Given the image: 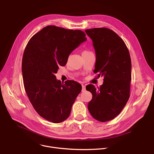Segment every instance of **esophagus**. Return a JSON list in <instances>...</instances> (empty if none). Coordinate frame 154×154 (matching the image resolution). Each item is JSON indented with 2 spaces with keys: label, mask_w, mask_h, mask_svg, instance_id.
I'll list each match as a JSON object with an SVG mask.
<instances>
[{
  "label": "esophagus",
  "mask_w": 154,
  "mask_h": 154,
  "mask_svg": "<svg viewBox=\"0 0 154 154\" xmlns=\"http://www.w3.org/2000/svg\"><path fill=\"white\" fill-rule=\"evenodd\" d=\"M82 91H85V89H86L85 86L84 85H82Z\"/></svg>",
  "instance_id": "34e87169"
}]
</instances>
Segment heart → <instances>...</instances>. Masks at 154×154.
Instances as JSON below:
<instances>
[{
	"label": "heart",
	"mask_w": 154,
	"mask_h": 154,
	"mask_svg": "<svg viewBox=\"0 0 154 154\" xmlns=\"http://www.w3.org/2000/svg\"><path fill=\"white\" fill-rule=\"evenodd\" d=\"M90 52H90V51H84L82 52V55H85V54H88V53H90Z\"/></svg>",
	"instance_id": "1"
}]
</instances>
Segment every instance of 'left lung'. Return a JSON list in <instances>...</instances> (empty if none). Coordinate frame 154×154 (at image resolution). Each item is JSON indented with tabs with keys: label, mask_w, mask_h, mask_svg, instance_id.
<instances>
[{
	"label": "left lung",
	"mask_w": 154,
	"mask_h": 154,
	"mask_svg": "<svg viewBox=\"0 0 154 154\" xmlns=\"http://www.w3.org/2000/svg\"><path fill=\"white\" fill-rule=\"evenodd\" d=\"M93 41L96 61L94 73L103 77L100 88L88 85L93 98L88 105L91 116L100 122L113 119L130 97L131 63L124 41L113 30L105 28L85 30Z\"/></svg>",
	"instance_id": "left-lung-1"
}]
</instances>
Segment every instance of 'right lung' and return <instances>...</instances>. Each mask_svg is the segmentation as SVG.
I'll use <instances>...</instances> for the list:
<instances>
[{
  "label": "right lung",
  "mask_w": 154,
  "mask_h": 154,
  "mask_svg": "<svg viewBox=\"0 0 154 154\" xmlns=\"http://www.w3.org/2000/svg\"><path fill=\"white\" fill-rule=\"evenodd\" d=\"M80 30L48 26L35 34L26 47L22 72L26 93L35 111L45 119L60 123L66 119L81 92L74 80L64 83L55 74L66 65L70 54L86 41Z\"/></svg>",
  "instance_id": "add662e5"
}]
</instances>
